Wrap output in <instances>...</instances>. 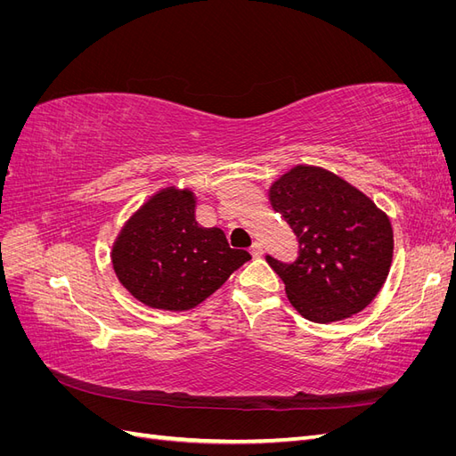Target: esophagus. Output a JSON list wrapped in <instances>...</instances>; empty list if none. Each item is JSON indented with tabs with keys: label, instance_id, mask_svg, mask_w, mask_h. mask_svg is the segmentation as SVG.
Returning <instances> with one entry per match:
<instances>
[{
	"label": "esophagus",
	"instance_id": "esophagus-1",
	"mask_svg": "<svg viewBox=\"0 0 456 456\" xmlns=\"http://www.w3.org/2000/svg\"><path fill=\"white\" fill-rule=\"evenodd\" d=\"M249 253H251L253 258H260V256H262V245H260V243H253Z\"/></svg>",
	"mask_w": 456,
	"mask_h": 456
}]
</instances>
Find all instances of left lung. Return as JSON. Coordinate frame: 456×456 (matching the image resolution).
I'll use <instances>...</instances> for the list:
<instances>
[{"label":"left lung","instance_id":"1","mask_svg":"<svg viewBox=\"0 0 456 456\" xmlns=\"http://www.w3.org/2000/svg\"><path fill=\"white\" fill-rule=\"evenodd\" d=\"M268 198L298 240L293 265L266 256L293 308L314 323L348 320L365 310L392 266L388 215L362 190L315 165L283 173Z\"/></svg>","mask_w":456,"mask_h":456}]
</instances>
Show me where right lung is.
Here are the masks:
<instances>
[{"label":"right lung","instance_id":"obj_1","mask_svg":"<svg viewBox=\"0 0 456 456\" xmlns=\"http://www.w3.org/2000/svg\"><path fill=\"white\" fill-rule=\"evenodd\" d=\"M110 256L136 300L169 312L200 306L251 258L232 249L220 228L200 226L196 194L176 186L158 190L129 216Z\"/></svg>","mask_w":456,"mask_h":456}]
</instances>
